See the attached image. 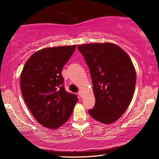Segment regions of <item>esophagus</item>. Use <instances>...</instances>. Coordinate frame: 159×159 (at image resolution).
Instances as JSON below:
<instances>
[{"label": "esophagus", "mask_w": 159, "mask_h": 159, "mask_svg": "<svg viewBox=\"0 0 159 159\" xmlns=\"http://www.w3.org/2000/svg\"><path fill=\"white\" fill-rule=\"evenodd\" d=\"M78 96H79L80 97H81V96H82V91L81 90H79V91H78Z\"/></svg>", "instance_id": "esophagus-1"}]
</instances>
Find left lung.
Wrapping results in <instances>:
<instances>
[{"mask_svg":"<svg viewBox=\"0 0 159 159\" xmlns=\"http://www.w3.org/2000/svg\"><path fill=\"white\" fill-rule=\"evenodd\" d=\"M90 69L96 103L88 110L93 119L111 124L124 114L132 102L136 72L130 57L112 43L78 45Z\"/></svg>","mask_w":159,"mask_h":159,"instance_id":"left-lung-1","label":"left lung"}]
</instances>
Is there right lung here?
I'll return each mask as SVG.
<instances>
[{"label":"right lung","mask_w":159,"mask_h":159,"mask_svg":"<svg viewBox=\"0 0 159 159\" xmlns=\"http://www.w3.org/2000/svg\"><path fill=\"white\" fill-rule=\"evenodd\" d=\"M76 45L45 48L27 60L21 74L24 100L36 121L56 129L70 117L77 96L65 90L61 72Z\"/></svg>","instance_id":"obj_1"}]
</instances>
